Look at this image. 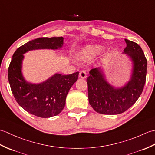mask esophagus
<instances>
[{"label":"esophagus","instance_id":"34e87169","mask_svg":"<svg viewBox=\"0 0 155 155\" xmlns=\"http://www.w3.org/2000/svg\"><path fill=\"white\" fill-rule=\"evenodd\" d=\"M79 77L81 78H86L87 77V72H85L84 71H82L80 72L79 73Z\"/></svg>","mask_w":155,"mask_h":155}]
</instances>
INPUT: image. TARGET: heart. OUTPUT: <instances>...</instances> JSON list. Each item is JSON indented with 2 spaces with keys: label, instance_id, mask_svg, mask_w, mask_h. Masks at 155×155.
<instances>
[{
  "label": "heart",
  "instance_id": "1",
  "mask_svg": "<svg viewBox=\"0 0 155 155\" xmlns=\"http://www.w3.org/2000/svg\"><path fill=\"white\" fill-rule=\"evenodd\" d=\"M103 48L98 45L95 46H88V47H86L83 51L84 54L87 56V57H94V56L97 55L98 54L101 53L103 52Z\"/></svg>",
  "mask_w": 155,
  "mask_h": 155
}]
</instances>
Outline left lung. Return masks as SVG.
Returning a JSON list of instances; mask_svg holds the SVG:
<instances>
[{"label":"left lung","mask_w":155,"mask_h":155,"mask_svg":"<svg viewBox=\"0 0 155 155\" xmlns=\"http://www.w3.org/2000/svg\"><path fill=\"white\" fill-rule=\"evenodd\" d=\"M127 54L133 64L130 81L120 88H115L105 79L101 68H94L87 78L88 97L91 106L97 113L118 114L124 113L136 103L146 82L147 61L140 46L125 39Z\"/></svg>","instance_id":"left-lung-1"}]
</instances>
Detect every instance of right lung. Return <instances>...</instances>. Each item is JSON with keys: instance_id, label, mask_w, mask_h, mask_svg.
<instances>
[{"instance_id": "obj_1", "label": "right lung", "mask_w": 155, "mask_h": 155, "mask_svg": "<svg viewBox=\"0 0 155 155\" xmlns=\"http://www.w3.org/2000/svg\"><path fill=\"white\" fill-rule=\"evenodd\" d=\"M63 37H42L29 41L16 49L8 70V78L15 100L23 109L38 117L56 116L63 109L69 90L78 79L79 72L68 75L55 74L39 84L26 81L22 74V62L26 52L36 49L60 48Z\"/></svg>"}]
</instances>
